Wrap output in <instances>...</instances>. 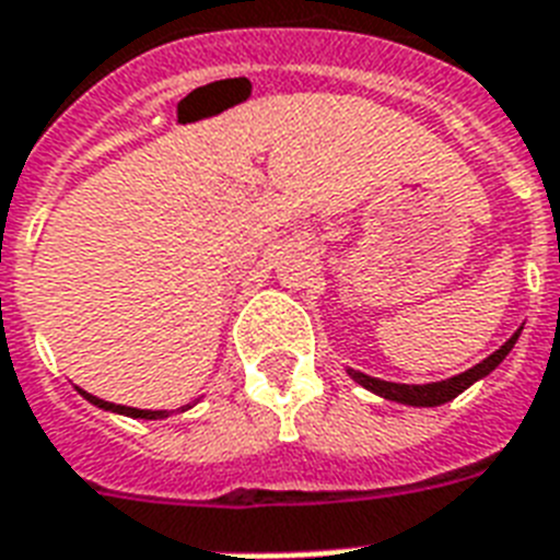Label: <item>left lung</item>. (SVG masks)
<instances>
[{"label": "left lung", "instance_id": "left-lung-1", "mask_svg": "<svg viewBox=\"0 0 560 560\" xmlns=\"http://www.w3.org/2000/svg\"><path fill=\"white\" fill-rule=\"evenodd\" d=\"M517 335L514 332L512 338H509L503 347H500L498 352H491L486 361H480L477 366H471V370H465V373L454 375V378H448V382H433V384H393V382H382V378H373V375H364V373H355V370H350V375L355 378L361 387H366V390L378 393V396H384V399L390 401H401V405H413V407H436V405H445V401L457 399L459 393L468 390L477 378H482V375H489L494 366L503 361V358L512 352L514 341H517Z\"/></svg>", "mask_w": 560, "mask_h": 560}]
</instances>
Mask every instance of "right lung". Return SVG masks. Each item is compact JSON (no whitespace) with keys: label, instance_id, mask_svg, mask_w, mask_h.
<instances>
[{"label":"right lung","instance_id":"obj_1","mask_svg":"<svg viewBox=\"0 0 560 560\" xmlns=\"http://www.w3.org/2000/svg\"><path fill=\"white\" fill-rule=\"evenodd\" d=\"M80 393H83V390H80ZM83 396H86V399L92 401V405L103 407V410H115V413H127V416H132V419H159V416H164V413H161V410H138V407L112 405V401L97 399V396H92V393H83Z\"/></svg>","mask_w":560,"mask_h":560}]
</instances>
